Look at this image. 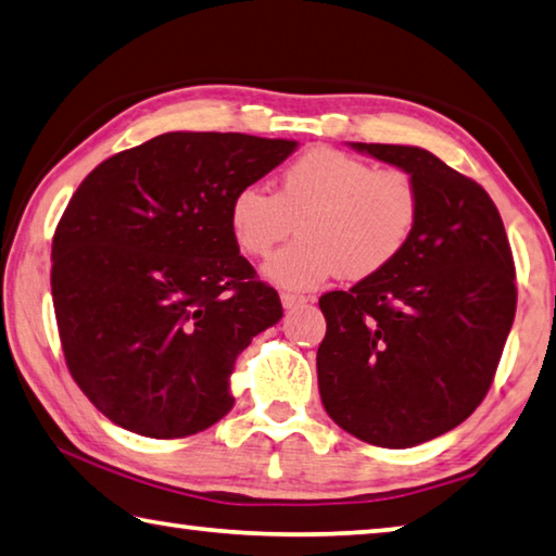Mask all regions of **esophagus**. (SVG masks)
Masks as SVG:
<instances>
[{
    "instance_id": "obj_1",
    "label": "esophagus",
    "mask_w": 556,
    "mask_h": 556,
    "mask_svg": "<svg viewBox=\"0 0 556 556\" xmlns=\"http://www.w3.org/2000/svg\"><path fill=\"white\" fill-rule=\"evenodd\" d=\"M308 296H301V294H289V291H281V306L285 308H296V306H304L308 304Z\"/></svg>"
}]
</instances>
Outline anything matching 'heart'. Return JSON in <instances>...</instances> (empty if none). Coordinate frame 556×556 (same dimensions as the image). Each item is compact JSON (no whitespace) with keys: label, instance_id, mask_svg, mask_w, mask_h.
Listing matches in <instances>:
<instances>
[{"label":"heart","instance_id":"1","mask_svg":"<svg viewBox=\"0 0 556 556\" xmlns=\"http://www.w3.org/2000/svg\"><path fill=\"white\" fill-rule=\"evenodd\" d=\"M420 218L422 189L408 169L375 167L328 146L287 165L277 194L240 187L228 208L230 233L250 257H267L294 226L301 230L265 267L267 279L289 289H313L338 271L377 277L406 252Z\"/></svg>","mask_w":556,"mask_h":556}]
</instances>
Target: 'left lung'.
I'll use <instances>...</instances> for the list:
<instances>
[{
  "instance_id": "left-lung-1",
  "label": "left lung",
  "mask_w": 556,
  "mask_h": 556,
  "mask_svg": "<svg viewBox=\"0 0 556 556\" xmlns=\"http://www.w3.org/2000/svg\"><path fill=\"white\" fill-rule=\"evenodd\" d=\"M418 179L422 218L391 267L318 299L320 401L350 435L413 447L467 420L516 318V262L486 189L428 150L352 143Z\"/></svg>"
}]
</instances>
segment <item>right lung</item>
Returning a JSON list of instances; mask_svg holds the SVG:
<instances>
[{
  "mask_svg": "<svg viewBox=\"0 0 556 556\" xmlns=\"http://www.w3.org/2000/svg\"><path fill=\"white\" fill-rule=\"evenodd\" d=\"M294 140L163 134L89 173L53 236V308L85 396L130 432L194 435L233 408L230 375L281 318L230 233L228 208Z\"/></svg>",
  "mask_w": 556,
  "mask_h": 556,
  "instance_id": "add662e5",
  "label": "right lung"
}]
</instances>
